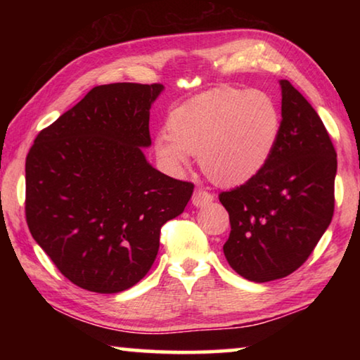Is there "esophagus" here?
Listing matches in <instances>:
<instances>
[{"mask_svg": "<svg viewBox=\"0 0 360 360\" xmlns=\"http://www.w3.org/2000/svg\"><path fill=\"white\" fill-rule=\"evenodd\" d=\"M212 200H214V195L210 193V192H206L205 188H197V191H195L193 195H192V205L197 206V208H200V206H205V205L211 203Z\"/></svg>", "mask_w": 360, "mask_h": 360, "instance_id": "1", "label": "esophagus"}]
</instances>
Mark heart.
<instances>
[{
  "instance_id": "obj_1",
  "label": "heart",
  "mask_w": 360,
  "mask_h": 360,
  "mask_svg": "<svg viewBox=\"0 0 360 360\" xmlns=\"http://www.w3.org/2000/svg\"><path fill=\"white\" fill-rule=\"evenodd\" d=\"M281 130L276 103L262 90L211 89L172 109L167 135L154 139L162 165L179 173L191 154L208 178L236 186L259 174L270 160Z\"/></svg>"
}]
</instances>
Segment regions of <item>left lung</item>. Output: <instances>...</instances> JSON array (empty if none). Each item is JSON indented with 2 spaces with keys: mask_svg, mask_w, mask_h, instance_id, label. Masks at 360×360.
Listing matches in <instances>:
<instances>
[{
  "mask_svg": "<svg viewBox=\"0 0 360 360\" xmlns=\"http://www.w3.org/2000/svg\"><path fill=\"white\" fill-rule=\"evenodd\" d=\"M281 85V130L259 174L219 193L229 211V265L266 283L294 273L311 255L335 208L337 152L318 112L289 81Z\"/></svg>",
  "mask_w": 360,
  "mask_h": 360,
  "instance_id": "1",
  "label": "left lung"
}]
</instances>
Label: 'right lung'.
Listing matches in <instances>:
<instances>
[{"mask_svg": "<svg viewBox=\"0 0 360 360\" xmlns=\"http://www.w3.org/2000/svg\"><path fill=\"white\" fill-rule=\"evenodd\" d=\"M162 84L94 87L41 130L25 162L30 233L72 284L117 294L146 276L162 225L184 211L193 184L146 160L149 109Z\"/></svg>", "mask_w": 360, "mask_h": 360, "instance_id": "add662e5", "label": "right lung"}]
</instances>
